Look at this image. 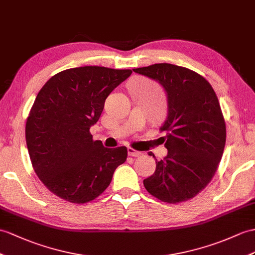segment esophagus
I'll list each match as a JSON object with an SVG mask.
<instances>
[{
  "label": "esophagus",
  "instance_id": "34e87169",
  "mask_svg": "<svg viewBox=\"0 0 255 255\" xmlns=\"http://www.w3.org/2000/svg\"><path fill=\"white\" fill-rule=\"evenodd\" d=\"M128 156H131V157H140L142 152L134 150L133 148H128Z\"/></svg>",
  "mask_w": 255,
  "mask_h": 255
}]
</instances>
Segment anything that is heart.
Masks as SVG:
<instances>
[{
  "label": "heart",
  "mask_w": 255,
  "mask_h": 255,
  "mask_svg": "<svg viewBox=\"0 0 255 255\" xmlns=\"http://www.w3.org/2000/svg\"><path fill=\"white\" fill-rule=\"evenodd\" d=\"M147 83H148V84H150V85H152V83L150 82V81H147Z\"/></svg>",
  "instance_id": "heart-1"
}]
</instances>
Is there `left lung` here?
<instances>
[{
    "label": "left lung",
    "mask_w": 255,
    "mask_h": 255,
    "mask_svg": "<svg viewBox=\"0 0 255 255\" xmlns=\"http://www.w3.org/2000/svg\"><path fill=\"white\" fill-rule=\"evenodd\" d=\"M162 86L167 116L164 160L144 179L149 194L167 203L187 201L214 176L224 151L226 127L219 99L208 81L187 68L154 64L133 69Z\"/></svg>",
    "instance_id": "obj_1"
}]
</instances>
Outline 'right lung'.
Masks as SVG:
<instances>
[{
    "mask_svg": "<svg viewBox=\"0 0 255 255\" xmlns=\"http://www.w3.org/2000/svg\"><path fill=\"white\" fill-rule=\"evenodd\" d=\"M132 71L85 66L61 71L36 96L26 124L33 169L53 194L72 203L94 200L126 162L127 147L93 140L105 101Z\"/></svg>",
    "mask_w": 255,
    "mask_h": 255,
    "instance_id": "1",
    "label": "right lung"
}]
</instances>
